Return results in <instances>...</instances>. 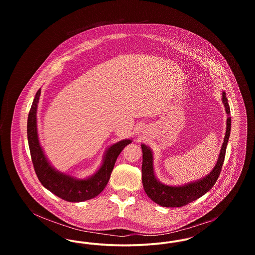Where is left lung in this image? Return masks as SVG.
Segmentation results:
<instances>
[{
    "label": "left lung",
    "mask_w": 255,
    "mask_h": 255,
    "mask_svg": "<svg viewBox=\"0 0 255 255\" xmlns=\"http://www.w3.org/2000/svg\"><path fill=\"white\" fill-rule=\"evenodd\" d=\"M222 102L225 106L227 119V130L223 145L221 147L218 159L215 166L206 177L194 182H187L182 185H167L159 182L154 171V156L151 148L141 144L142 149V184L147 196L156 204L164 207H181L199 199L208 192L217 182L226 156V149L230 139L231 129V109L226 97L222 93Z\"/></svg>",
    "instance_id": "obj_1"
}]
</instances>
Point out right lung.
<instances>
[{
  "label": "right lung",
  "instance_id": "add662e5",
  "mask_svg": "<svg viewBox=\"0 0 255 255\" xmlns=\"http://www.w3.org/2000/svg\"><path fill=\"white\" fill-rule=\"evenodd\" d=\"M40 95L41 89L38 90L35 95L27 118V140L32 163L39 181L51 193L67 202L79 203L97 197L109 182L111 173L119 155L125 146L132 142V139H122L110 146L103 156L101 165L90 177L79 179L56 170L49 162L39 141L37 107Z\"/></svg>",
  "mask_w": 255,
  "mask_h": 255
}]
</instances>
